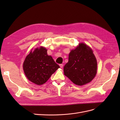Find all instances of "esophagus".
Instances as JSON below:
<instances>
[{"label":"esophagus","instance_id":"1","mask_svg":"<svg viewBox=\"0 0 120 120\" xmlns=\"http://www.w3.org/2000/svg\"><path fill=\"white\" fill-rule=\"evenodd\" d=\"M60 68H62L63 67V64H60Z\"/></svg>","mask_w":120,"mask_h":120}]
</instances>
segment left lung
Returning <instances> with one entry per match:
<instances>
[{"mask_svg":"<svg viewBox=\"0 0 120 120\" xmlns=\"http://www.w3.org/2000/svg\"><path fill=\"white\" fill-rule=\"evenodd\" d=\"M97 61L93 50L81 43L68 55V61L64 68V75L78 86L91 82L95 77Z\"/></svg>","mask_w":120,"mask_h":120,"instance_id":"8db88e82","label":"left lung"}]
</instances>
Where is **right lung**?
Listing matches in <instances>:
<instances>
[{
    "label": "right lung",
    "mask_w": 120,
    "mask_h": 120,
    "mask_svg": "<svg viewBox=\"0 0 120 120\" xmlns=\"http://www.w3.org/2000/svg\"><path fill=\"white\" fill-rule=\"evenodd\" d=\"M60 66L48 56L47 49L41 46L27 55L23 64L24 74L28 80L38 85L45 83Z\"/></svg>",
    "instance_id": "right-lung-1"
}]
</instances>
